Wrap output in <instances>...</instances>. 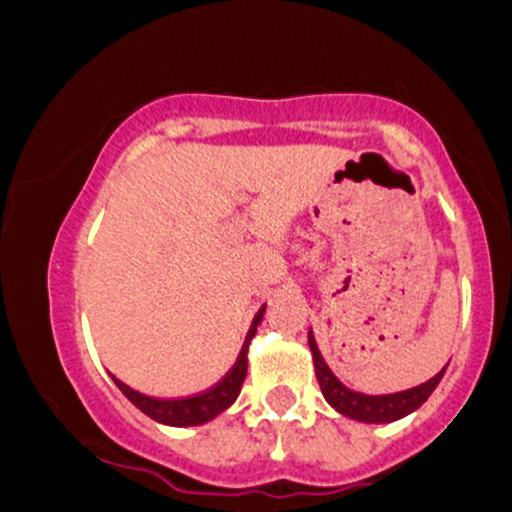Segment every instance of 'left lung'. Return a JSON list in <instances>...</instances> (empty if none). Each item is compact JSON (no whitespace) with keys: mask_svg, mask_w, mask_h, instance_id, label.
<instances>
[{"mask_svg":"<svg viewBox=\"0 0 512 512\" xmlns=\"http://www.w3.org/2000/svg\"><path fill=\"white\" fill-rule=\"evenodd\" d=\"M308 344L310 351H313V361H315V375L317 383H320L322 395H325L327 402L332 404L339 414L349 416V419L363 421V424H390V421L402 419V416L411 414L431 397V392L436 390L440 378H443L445 366L440 373L433 375L431 380L426 383L411 387V390H402V392H392V395H363V392L351 390L346 387L337 375L332 373L330 366L322 358L320 349H317L313 332H308Z\"/></svg>","mask_w":512,"mask_h":512,"instance_id":"obj_1","label":"left lung"}]
</instances>
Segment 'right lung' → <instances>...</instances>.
I'll use <instances>...</instances> for the list:
<instances>
[{"label": "right lung", "mask_w": 512, "mask_h": 512, "mask_svg": "<svg viewBox=\"0 0 512 512\" xmlns=\"http://www.w3.org/2000/svg\"><path fill=\"white\" fill-rule=\"evenodd\" d=\"M262 315H264V308L255 315V320H252V327L248 337H245L243 349H240V354L236 358V363L231 366V370H228V373L223 375L214 387H209L207 392H202V395L182 397V399L149 397V395H142V392L132 390V387L122 383V380H117L113 375L115 385L120 387L122 395H125L134 407L142 409L146 416H151V419L158 421V424H166V426L207 424V421L214 419V416H219L221 411H226L238 399L240 387H243L245 375H248V344L250 339L255 337L257 325L262 322Z\"/></svg>", "instance_id": "1"}]
</instances>
